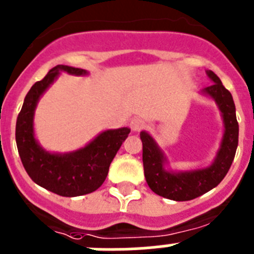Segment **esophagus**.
<instances>
[{
    "label": "esophagus",
    "mask_w": 254,
    "mask_h": 254,
    "mask_svg": "<svg viewBox=\"0 0 254 254\" xmlns=\"http://www.w3.org/2000/svg\"><path fill=\"white\" fill-rule=\"evenodd\" d=\"M129 126H131L132 131L138 132V131H141V129L145 128V122H143L141 118H138V117H134V118H132Z\"/></svg>",
    "instance_id": "obj_1"
}]
</instances>
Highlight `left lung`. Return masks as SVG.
I'll return each mask as SVG.
<instances>
[{
    "instance_id": "1",
    "label": "left lung",
    "mask_w": 254,
    "mask_h": 254,
    "mask_svg": "<svg viewBox=\"0 0 254 254\" xmlns=\"http://www.w3.org/2000/svg\"><path fill=\"white\" fill-rule=\"evenodd\" d=\"M214 84L205 87L203 94L212 98L221 112L224 134L214 163L203 169L190 172H170L165 169L167 158L158 143L147 132L140 133L142 141L143 173L152 192L173 201H190L216 187L230 169L238 147L239 126L235 116L232 94L212 71H206Z\"/></svg>"
}]
</instances>
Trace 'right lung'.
Returning <instances> with one entry per match:
<instances>
[{
    "label": "right lung",
    "instance_id": "obj_1",
    "mask_svg": "<svg viewBox=\"0 0 254 254\" xmlns=\"http://www.w3.org/2000/svg\"><path fill=\"white\" fill-rule=\"evenodd\" d=\"M87 75L86 69L58 64L26 94L16 121V145L26 173L40 187L64 197H76L96 190L108 176L112 160L131 129H107L85 147L66 154H53L40 146L34 136V112L40 96L60 72Z\"/></svg>",
    "mask_w": 254,
    "mask_h": 254
}]
</instances>
